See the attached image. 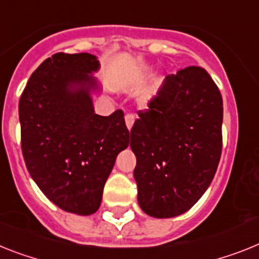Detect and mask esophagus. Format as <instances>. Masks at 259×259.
Masks as SVG:
<instances>
[{
	"label": "esophagus",
	"instance_id": "34e87169",
	"mask_svg": "<svg viewBox=\"0 0 259 259\" xmlns=\"http://www.w3.org/2000/svg\"><path fill=\"white\" fill-rule=\"evenodd\" d=\"M134 121H136V116L134 114H132V113H127L125 116V122H126V126H127V129H132L134 125Z\"/></svg>",
	"mask_w": 259,
	"mask_h": 259
}]
</instances>
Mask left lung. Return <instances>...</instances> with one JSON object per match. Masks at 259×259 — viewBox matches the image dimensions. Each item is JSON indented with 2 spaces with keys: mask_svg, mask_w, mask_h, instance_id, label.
<instances>
[{
  "mask_svg": "<svg viewBox=\"0 0 259 259\" xmlns=\"http://www.w3.org/2000/svg\"><path fill=\"white\" fill-rule=\"evenodd\" d=\"M130 130L134 179L145 213H184L207 191L223 149V97L201 67L168 75Z\"/></svg>",
  "mask_w": 259,
  "mask_h": 259,
  "instance_id": "8db88e82",
  "label": "left lung"
}]
</instances>
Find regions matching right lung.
I'll return each instance as SVG.
<instances>
[{
    "mask_svg": "<svg viewBox=\"0 0 259 259\" xmlns=\"http://www.w3.org/2000/svg\"><path fill=\"white\" fill-rule=\"evenodd\" d=\"M95 55L58 52L32 72L19 100L21 147L30 175L47 199L69 213L99 209L119 151L129 146L122 110L95 113Z\"/></svg>",
    "mask_w": 259,
    "mask_h": 259,
    "instance_id": "obj_1",
    "label": "right lung"
}]
</instances>
